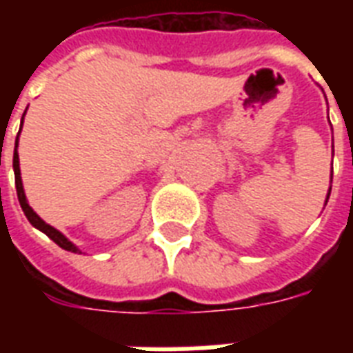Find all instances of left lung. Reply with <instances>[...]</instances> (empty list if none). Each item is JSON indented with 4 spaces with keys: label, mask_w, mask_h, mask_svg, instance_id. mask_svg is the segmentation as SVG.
<instances>
[{
    "label": "left lung",
    "mask_w": 353,
    "mask_h": 353,
    "mask_svg": "<svg viewBox=\"0 0 353 353\" xmlns=\"http://www.w3.org/2000/svg\"><path fill=\"white\" fill-rule=\"evenodd\" d=\"M333 181V179H331ZM329 194H331V189H329V192H327V199H325V204H327V200H329Z\"/></svg>",
    "instance_id": "obj_1"
}]
</instances>
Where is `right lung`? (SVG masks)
Returning <instances> with one entry per match:
<instances>
[{
    "label": "right lung",
    "instance_id": "obj_1",
    "mask_svg": "<svg viewBox=\"0 0 353 353\" xmlns=\"http://www.w3.org/2000/svg\"><path fill=\"white\" fill-rule=\"evenodd\" d=\"M22 121H24V115H22ZM20 134V132H19ZM17 147H19V138H17V141H14V154H12V168H14V185H17V194H19V202H20V208H22V212H24V215L28 217V221L34 225L35 229H39L41 232H45L47 236L54 242V244H58L62 250H65V252H72V253H81V250L77 248L75 244H72L68 238L60 232V230H57L54 227H50L49 223H45L39 217V215L35 214L34 210L30 208V204H28L26 200V194H24V187H22V177H20V164H19V151H17Z\"/></svg>",
    "mask_w": 353,
    "mask_h": 353
}]
</instances>
